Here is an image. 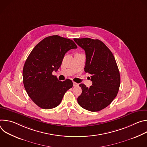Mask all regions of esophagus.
I'll use <instances>...</instances> for the list:
<instances>
[{
	"instance_id": "esophagus-1",
	"label": "esophagus",
	"mask_w": 147,
	"mask_h": 147,
	"mask_svg": "<svg viewBox=\"0 0 147 147\" xmlns=\"http://www.w3.org/2000/svg\"><path fill=\"white\" fill-rule=\"evenodd\" d=\"M73 86L74 87H76V86H78V84H77V82H73Z\"/></svg>"
}]
</instances>
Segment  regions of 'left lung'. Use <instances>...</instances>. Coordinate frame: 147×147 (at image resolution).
<instances>
[{
  "mask_svg": "<svg viewBox=\"0 0 147 147\" xmlns=\"http://www.w3.org/2000/svg\"><path fill=\"white\" fill-rule=\"evenodd\" d=\"M74 40L85 51L84 71L91 74L92 82L90 88L84 84L79 85L82 93L77 98L78 103L89 111H99L109 105L119 90L120 76L116 60L110 49L99 39L85 38Z\"/></svg>",
  "mask_w": 147,
  "mask_h": 147,
  "instance_id": "8db88e82",
  "label": "left lung"
}]
</instances>
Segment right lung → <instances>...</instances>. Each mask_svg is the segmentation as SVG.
Returning a JSON list of instances; mask_svg holds the SVG:
<instances>
[{
  "label": "right lung",
  "mask_w": 147,
  "mask_h": 147,
  "mask_svg": "<svg viewBox=\"0 0 147 147\" xmlns=\"http://www.w3.org/2000/svg\"><path fill=\"white\" fill-rule=\"evenodd\" d=\"M76 48L71 39L52 35L42 40L28 56L23 70L24 86L30 98L40 108L57 107L66 92L72 88L71 80L59 81L52 72L60 67L66 53Z\"/></svg>",
  "instance_id": "add662e5"
}]
</instances>
